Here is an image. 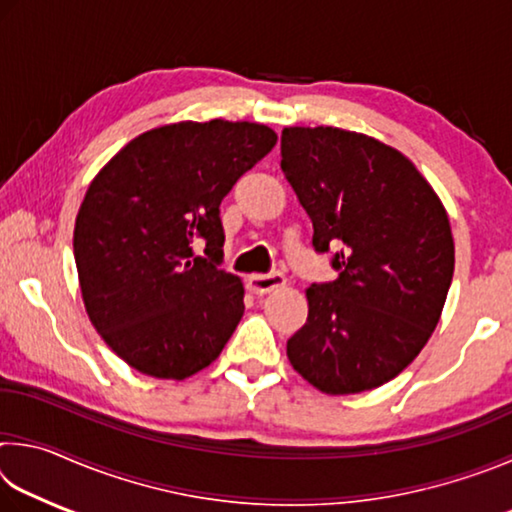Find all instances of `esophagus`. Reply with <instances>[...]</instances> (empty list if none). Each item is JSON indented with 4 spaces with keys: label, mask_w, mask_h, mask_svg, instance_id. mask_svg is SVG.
Listing matches in <instances>:
<instances>
[{
    "label": "esophagus",
    "mask_w": 512,
    "mask_h": 512,
    "mask_svg": "<svg viewBox=\"0 0 512 512\" xmlns=\"http://www.w3.org/2000/svg\"><path fill=\"white\" fill-rule=\"evenodd\" d=\"M248 289L257 293V296H264V293L273 291V289H280L287 284V277L282 273H266V275H250L248 277Z\"/></svg>",
    "instance_id": "obj_1"
}]
</instances>
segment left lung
<instances>
[{"instance_id": "obj_1", "label": "left lung", "mask_w": 512, "mask_h": 512, "mask_svg": "<svg viewBox=\"0 0 512 512\" xmlns=\"http://www.w3.org/2000/svg\"><path fill=\"white\" fill-rule=\"evenodd\" d=\"M282 173L339 277L307 289L291 366L329 395L377 388L438 325L454 275L443 203L400 151L341 128H284Z\"/></svg>"}]
</instances>
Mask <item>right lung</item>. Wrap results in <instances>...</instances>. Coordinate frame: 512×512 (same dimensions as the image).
I'll list each match as a JSON object with an SVG mask.
<instances>
[{"label": "right lung", "instance_id": "1", "mask_svg": "<svg viewBox=\"0 0 512 512\" xmlns=\"http://www.w3.org/2000/svg\"><path fill=\"white\" fill-rule=\"evenodd\" d=\"M275 142L262 124L183 121L126 144L92 180L74 259L92 325L128 366L185 379L221 354L244 284L221 268L219 207Z\"/></svg>", "mask_w": 512, "mask_h": 512}]
</instances>
